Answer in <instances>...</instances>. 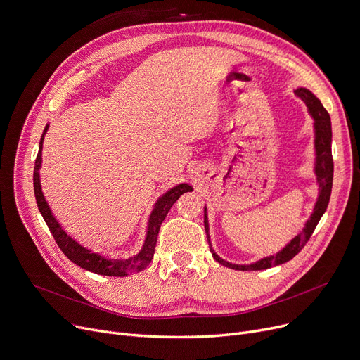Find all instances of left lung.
Returning <instances> with one entry per match:
<instances>
[{"instance_id": "obj_1", "label": "left lung", "mask_w": 360, "mask_h": 360, "mask_svg": "<svg viewBox=\"0 0 360 360\" xmlns=\"http://www.w3.org/2000/svg\"><path fill=\"white\" fill-rule=\"evenodd\" d=\"M296 96H299L302 101H304L309 109V113L315 120V147H316V166H315V172L318 176V184H319V198L316 201L315 210L311 216V219L307 223L305 231L299 233L286 248H283V251L277 255H270L262 258L261 261L251 264V266H233V264L226 262L221 259L212 248L210 243V236H209V221H207V216L204 212V228L207 233V240H209L210 245V251L214 257L216 261H219L223 266L233 269V270H242V271H250V270H266L274 266H278V264L288 262L290 261L296 254L300 252V250L305 247L307 242L309 240L311 235L314 233L318 221L323 217L324 212L327 210V205L330 202V195H331V188H333V174H334V163H333V155H331V121L327 109L323 106L314 94L304 89L299 87L295 90Z\"/></svg>"}]
</instances>
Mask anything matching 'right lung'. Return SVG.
<instances>
[{"instance_id":"add662e5","label":"right lung","mask_w":360,"mask_h":360,"mask_svg":"<svg viewBox=\"0 0 360 360\" xmlns=\"http://www.w3.org/2000/svg\"><path fill=\"white\" fill-rule=\"evenodd\" d=\"M48 127L45 128L41 143H39V151H37V156L34 160V167H33V190H34V197L37 202V209H39L45 223L48 224V228L58 245L60 250L64 252V255L72 261L74 264H77L79 267L89 270L91 273H96L101 276H110V277H124L132 273H139L144 270L148 264L153 259L155 255V248H156V242H158V235L160 231L162 221L165 220L167 212L170 210V207L174 205V202L181 197V194L191 191L193 188L188 184H181L175 186L174 190H170L167 194H165L159 202L156 204V209L153 210L148 220V229H147V238L144 242V247L139 255L134 258H128V259H109L105 258L101 254L91 252L86 250L84 247L79 242H75L67 232L61 228V224L55 220L48 202L45 201L42 188H41V179H39V169L42 163V143H44V136L46 132Z\"/></svg>"}]
</instances>
